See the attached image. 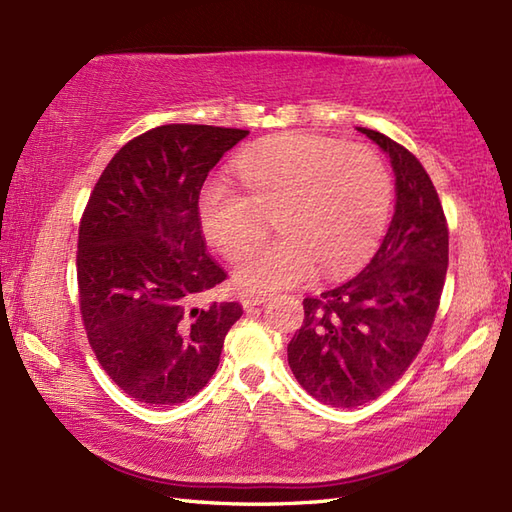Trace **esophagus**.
Listing matches in <instances>:
<instances>
[{
  "label": "esophagus",
  "instance_id": "34e87169",
  "mask_svg": "<svg viewBox=\"0 0 512 512\" xmlns=\"http://www.w3.org/2000/svg\"><path fill=\"white\" fill-rule=\"evenodd\" d=\"M239 301H242L244 308H253V306H262L264 301H268V295H248V292H244V295L239 297Z\"/></svg>",
  "mask_w": 512,
  "mask_h": 512
}]
</instances>
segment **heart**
<instances>
[{
  "mask_svg": "<svg viewBox=\"0 0 512 512\" xmlns=\"http://www.w3.org/2000/svg\"><path fill=\"white\" fill-rule=\"evenodd\" d=\"M242 193L228 182H206L198 195L204 237L226 259H239L277 205L284 236L235 266L237 286L275 292L306 284L317 270L328 279L354 273L385 231L391 176L365 145L310 134H279L248 147L235 162Z\"/></svg>",
  "mask_w": 512,
  "mask_h": 512,
  "instance_id": "b5f03b06",
  "label": "heart"
}]
</instances>
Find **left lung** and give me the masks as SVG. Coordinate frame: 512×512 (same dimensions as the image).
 Masks as SVG:
<instances>
[{"mask_svg": "<svg viewBox=\"0 0 512 512\" xmlns=\"http://www.w3.org/2000/svg\"><path fill=\"white\" fill-rule=\"evenodd\" d=\"M356 129L389 156L394 217L361 273L303 299L306 317L288 343L299 385L341 409L376 400L407 372L436 319L449 266V228L429 173L385 134Z\"/></svg>", "mask_w": 512, "mask_h": 512, "instance_id": "1", "label": "left lung"}]
</instances>
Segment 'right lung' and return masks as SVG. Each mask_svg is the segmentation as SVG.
Here are the masks:
<instances>
[{
  "mask_svg": "<svg viewBox=\"0 0 512 512\" xmlns=\"http://www.w3.org/2000/svg\"><path fill=\"white\" fill-rule=\"evenodd\" d=\"M246 129L162 125L118 151L79 226V301L101 367L127 396L180 405L220 365L237 301L198 306L226 279L206 253L198 195Z\"/></svg>",
  "mask_w": 512,
  "mask_h": 512,
  "instance_id": "add662e5",
  "label": "right lung"
}]
</instances>
